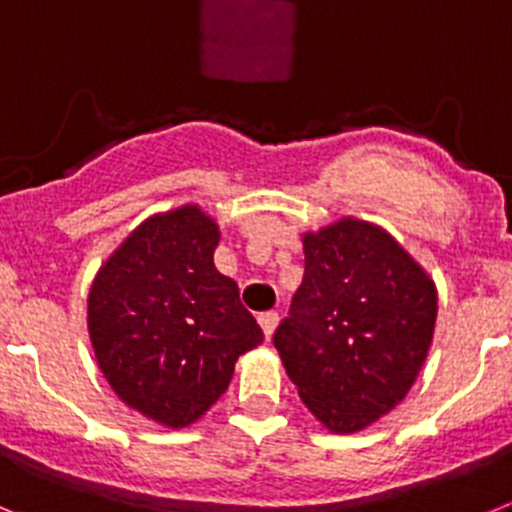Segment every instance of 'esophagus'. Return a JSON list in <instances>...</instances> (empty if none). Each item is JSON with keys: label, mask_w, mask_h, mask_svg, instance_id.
Instances as JSON below:
<instances>
[{"label": "esophagus", "mask_w": 512, "mask_h": 512, "mask_svg": "<svg viewBox=\"0 0 512 512\" xmlns=\"http://www.w3.org/2000/svg\"><path fill=\"white\" fill-rule=\"evenodd\" d=\"M257 321H260L262 334H265V339H270V336H273V331H275V326H278V313L267 311V313H262V316Z\"/></svg>", "instance_id": "obj_1"}]
</instances>
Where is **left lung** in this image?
I'll return each mask as SVG.
<instances>
[{"label": "left lung", "instance_id": "8db88e82", "mask_svg": "<svg viewBox=\"0 0 512 512\" xmlns=\"http://www.w3.org/2000/svg\"><path fill=\"white\" fill-rule=\"evenodd\" d=\"M306 273L273 342L308 411L354 434L413 388L436 326V285L398 239L354 216L301 237Z\"/></svg>", "mask_w": 512, "mask_h": 512}]
</instances>
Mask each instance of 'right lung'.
Masks as SVG:
<instances>
[{
	"label": "right lung",
	"mask_w": 512,
	"mask_h": 512,
	"mask_svg": "<svg viewBox=\"0 0 512 512\" xmlns=\"http://www.w3.org/2000/svg\"><path fill=\"white\" fill-rule=\"evenodd\" d=\"M219 237L196 204L147 216L91 283L86 324L101 375L160 426L199 421L229 388L239 354L262 342L237 283L214 267Z\"/></svg>",
	"instance_id": "right-lung-1"
}]
</instances>
